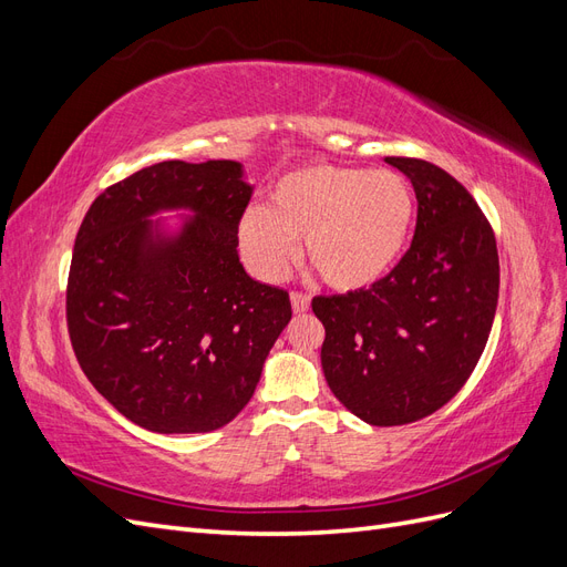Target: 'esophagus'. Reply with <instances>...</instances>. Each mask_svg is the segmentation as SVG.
Returning a JSON list of instances; mask_svg holds the SVG:
<instances>
[{
  "instance_id": "obj_1",
  "label": "esophagus",
  "mask_w": 567,
  "mask_h": 567,
  "mask_svg": "<svg viewBox=\"0 0 567 567\" xmlns=\"http://www.w3.org/2000/svg\"><path fill=\"white\" fill-rule=\"evenodd\" d=\"M310 296H305V293H298V290H293V293H290V305H293V312L296 315H305L307 310H310Z\"/></svg>"
}]
</instances>
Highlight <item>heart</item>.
I'll return each mask as SVG.
<instances>
[{
    "instance_id": "heart-1",
    "label": "heart",
    "mask_w": 567,
    "mask_h": 567,
    "mask_svg": "<svg viewBox=\"0 0 567 567\" xmlns=\"http://www.w3.org/2000/svg\"><path fill=\"white\" fill-rule=\"evenodd\" d=\"M416 219V196L394 169L305 165L281 175L265 208L238 225L250 262L281 279L302 238L305 260L336 290H362L398 265Z\"/></svg>"
}]
</instances>
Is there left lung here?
<instances>
[{"label": "left lung", "mask_w": 567, "mask_h": 567, "mask_svg": "<svg viewBox=\"0 0 567 567\" xmlns=\"http://www.w3.org/2000/svg\"><path fill=\"white\" fill-rule=\"evenodd\" d=\"M414 186V241L388 277L319 296L321 369L340 404L369 425L431 416L468 381L499 300V255L473 196L442 167L385 158Z\"/></svg>", "instance_id": "left-lung-1"}]
</instances>
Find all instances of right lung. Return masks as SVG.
I'll return each mask as SVG.
<instances>
[{
    "instance_id": "right-lung-1",
    "label": "right lung",
    "mask_w": 567,
    "mask_h": 567,
    "mask_svg": "<svg viewBox=\"0 0 567 567\" xmlns=\"http://www.w3.org/2000/svg\"><path fill=\"white\" fill-rule=\"evenodd\" d=\"M252 196L236 161H165L109 186L84 215L65 317L90 383L153 433L236 419L290 321L284 288L238 260ZM184 209L175 226L161 212Z\"/></svg>"
}]
</instances>
